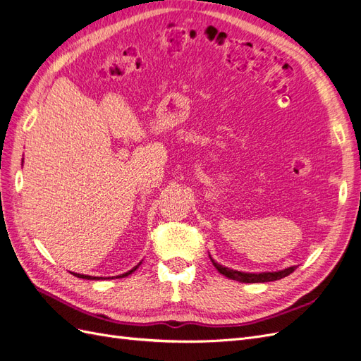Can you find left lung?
Masks as SVG:
<instances>
[{"mask_svg":"<svg viewBox=\"0 0 361 361\" xmlns=\"http://www.w3.org/2000/svg\"><path fill=\"white\" fill-rule=\"evenodd\" d=\"M214 267L218 269V272H221L223 276L236 280V281H241V283H265V281H274V280H280L283 277L289 276L290 272H293L298 267H289L283 271H277V272H259V274H251V272H241V271H235L231 268H226L220 264H216V262L211 257Z\"/></svg>","mask_w":361,"mask_h":361,"instance_id":"obj_1","label":"left lung"}]
</instances>
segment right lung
Listing matches in <instances>:
<instances>
[{
	"instance_id": "right-lung-1",
	"label": "right lung",
	"mask_w": 361,
	"mask_h": 361,
	"mask_svg": "<svg viewBox=\"0 0 361 361\" xmlns=\"http://www.w3.org/2000/svg\"><path fill=\"white\" fill-rule=\"evenodd\" d=\"M140 265V264H138ZM138 265L137 267H134L133 269L130 271H128V272H125V274H122V276H118V279H122V277H126V276H129V274H133V272L138 268ZM72 274L75 276V277H78V279H85V280H99V279H102V277H92V276H84V274H76V272H72Z\"/></svg>"
}]
</instances>
